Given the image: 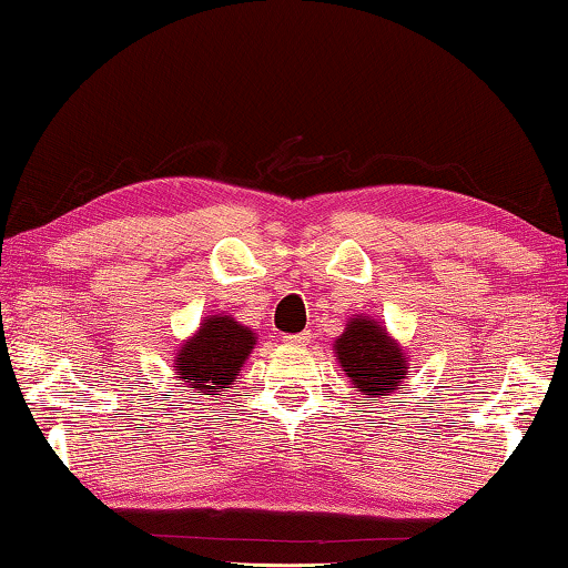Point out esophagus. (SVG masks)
I'll return each instance as SVG.
<instances>
[{
  "mask_svg": "<svg viewBox=\"0 0 568 568\" xmlns=\"http://www.w3.org/2000/svg\"><path fill=\"white\" fill-rule=\"evenodd\" d=\"M283 341L291 346H305L311 341V336L308 333H293V336H283Z\"/></svg>",
  "mask_w": 568,
  "mask_h": 568,
  "instance_id": "esophagus-1",
  "label": "esophagus"
}]
</instances>
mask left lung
Masks as SVG:
<instances>
[{
	"mask_svg": "<svg viewBox=\"0 0 568 568\" xmlns=\"http://www.w3.org/2000/svg\"><path fill=\"white\" fill-rule=\"evenodd\" d=\"M336 356L351 384H356L368 397L374 394L386 397L389 392L402 389L407 362L402 348L376 321L366 316L351 321L344 336L336 341Z\"/></svg>",
	"mask_w": 568,
	"mask_h": 568,
	"instance_id": "left-lung-1",
	"label": "left lung"
}]
</instances>
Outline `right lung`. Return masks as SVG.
Returning <instances> with one entry per match:
<instances>
[{
    "label": "right lung",
    "mask_w": 568,
    "mask_h": 568,
    "mask_svg": "<svg viewBox=\"0 0 568 568\" xmlns=\"http://www.w3.org/2000/svg\"><path fill=\"white\" fill-rule=\"evenodd\" d=\"M255 336L230 316H212L176 354V374L192 392H227Z\"/></svg>",
    "instance_id": "add662e5"
}]
</instances>
